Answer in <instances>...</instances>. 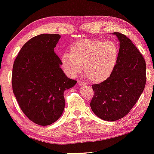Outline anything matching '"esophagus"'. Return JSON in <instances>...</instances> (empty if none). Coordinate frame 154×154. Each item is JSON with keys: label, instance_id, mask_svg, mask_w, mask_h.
Segmentation results:
<instances>
[{"label": "esophagus", "instance_id": "esophagus-1", "mask_svg": "<svg viewBox=\"0 0 154 154\" xmlns=\"http://www.w3.org/2000/svg\"><path fill=\"white\" fill-rule=\"evenodd\" d=\"M78 83H79V85H85L86 83H85L84 81H82V80H78Z\"/></svg>", "mask_w": 154, "mask_h": 154}]
</instances>
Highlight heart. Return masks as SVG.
Here are the masks:
<instances>
[{
  "instance_id": "1",
  "label": "heart",
  "mask_w": 154,
  "mask_h": 154,
  "mask_svg": "<svg viewBox=\"0 0 154 154\" xmlns=\"http://www.w3.org/2000/svg\"><path fill=\"white\" fill-rule=\"evenodd\" d=\"M119 49L111 40L82 39L70 46L69 53L62 54L65 72L75 77L82 72L91 81L101 82L109 77L117 62Z\"/></svg>"
}]
</instances>
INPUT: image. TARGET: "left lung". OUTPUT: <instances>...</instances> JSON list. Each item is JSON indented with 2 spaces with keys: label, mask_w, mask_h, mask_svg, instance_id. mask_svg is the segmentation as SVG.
<instances>
[{
  "label": "left lung",
  "mask_w": 154,
  "mask_h": 154,
  "mask_svg": "<svg viewBox=\"0 0 154 154\" xmlns=\"http://www.w3.org/2000/svg\"><path fill=\"white\" fill-rule=\"evenodd\" d=\"M119 40L117 62L110 76L92 85L91 108L100 119L115 122L125 117L139 99L146 84V63L126 35L115 32Z\"/></svg>",
  "instance_id": "obj_1"
}]
</instances>
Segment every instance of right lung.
<instances>
[{
  "label": "right lung",
  "instance_id": "add662e5",
  "mask_svg": "<svg viewBox=\"0 0 154 154\" xmlns=\"http://www.w3.org/2000/svg\"><path fill=\"white\" fill-rule=\"evenodd\" d=\"M60 38L58 34L32 37L14 63L13 92L24 114L37 125H48L59 119L65 108V90L77 82L60 67L61 61L54 50Z\"/></svg>",
  "mask_w": 154,
  "mask_h": 154
}]
</instances>
